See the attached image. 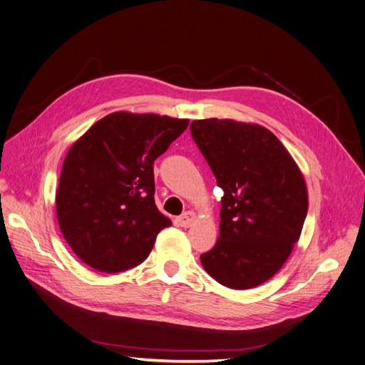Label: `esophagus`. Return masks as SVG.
<instances>
[{
    "mask_svg": "<svg viewBox=\"0 0 365 365\" xmlns=\"http://www.w3.org/2000/svg\"><path fill=\"white\" fill-rule=\"evenodd\" d=\"M195 221H196V213H195V212H191V210H188V212L182 213L181 217H178V218H177L178 225H180V227H182V228H188V227H191L192 224H195Z\"/></svg>",
    "mask_w": 365,
    "mask_h": 365,
    "instance_id": "1",
    "label": "esophagus"
}]
</instances>
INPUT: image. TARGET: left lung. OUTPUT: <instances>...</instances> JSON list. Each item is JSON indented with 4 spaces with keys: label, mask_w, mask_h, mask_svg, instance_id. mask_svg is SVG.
Segmentation results:
<instances>
[{
    "label": "left lung",
    "mask_w": 365,
    "mask_h": 365,
    "mask_svg": "<svg viewBox=\"0 0 365 365\" xmlns=\"http://www.w3.org/2000/svg\"><path fill=\"white\" fill-rule=\"evenodd\" d=\"M190 131L224 190L220 239L200 255L202 265L225 287L259 286L301 235L308 212L301 169L261 125L212 118L192 120Z\"/></svg>",
    "instance_id": "obj_1"
}]
</instances>
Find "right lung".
Masks as SVG:
<instances>
[{"label": "right lung", "mask_w": 365, "mask_h": 365, "mask_svg": "<svg viewBox=\"0 0 365 365\" xmlns=\"http://www.w3.org/2000/svg\"><path fill=\"white\" fill-rule=\"evenodd\" d=\"M188 119L115 112L96 122L63 162L56 212L78 258L101 272L140 265L169 218L155 203L153 163Z\"/></svg>", "instance_id": "obj_1"}]
</instances>
